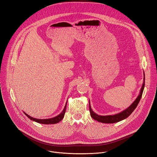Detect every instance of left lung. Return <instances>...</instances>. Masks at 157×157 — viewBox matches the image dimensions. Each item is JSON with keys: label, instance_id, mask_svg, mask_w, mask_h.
<instances>
[{"label": "left lung", "instance_id": "1", "mask_svg": "<svg viewBox=\"0 0 157 157\" xmlns=\"http://www.w3.org/2000/svg\"><path fill=\"white\" fill-rule=\"evenodd\" d=\"M144 85H145V75H144V72L143 84V86H142L140 93H139V96H137L136 100L134 101L133 102V103H132V105H130L127 109L122 111L121 113H119L115 115H113V116L112 115H110V116L98 115L97 114L94 113L93 111V110L91 109L90 101H89V111H90L91 116L94 119V120H96L97 121L103 123H117V122L123 120V119H126V117H128L137 107L138 103H139V101L141 99L142 95H143V93L144 88Z\"/></svg>", "mask_w": 157, "mask_h": 157}]
</instances>
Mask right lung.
Returning <instances> with one entry per match:
<instances>
[{"label": "right lung", "mask_w": 157, "mask_h": 157, "mask_svg": "<svg viewBox=\"0 0 157 157\" xmlns=\"http://www.w3.org/2000/svg\"><path fill=\"white\" fill-rule=\"evenodd\" d=\"M66 104L67 102L66 103V105L64 106V108L63 109V110L61 112V113L60 114H59L58 116L54 117H52V118H50V119H36V118H34L31 116H29L28 114H27L26 113H25L24 112V114L30 119H31V120L37 122V123H39L41 124H56L57 123H59V121H61L62 119H63L64 116V114H65V112H66Z\"/></svg>", "instance_id": "right-lung-1"}]
</instances>
